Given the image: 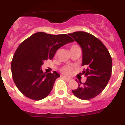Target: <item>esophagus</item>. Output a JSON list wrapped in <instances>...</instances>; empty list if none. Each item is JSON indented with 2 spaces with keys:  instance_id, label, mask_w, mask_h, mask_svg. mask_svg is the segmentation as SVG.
<instances>
[{
  "instance_id": "obj_1",
  "label": "esophagus",
  "mask_w": 125,
  "mask_h": 125,
  "mask_svg": "<svg viewBox=\"0 0 125 125\" xmlns=\"http://www.w3.org/2000/svg\"><path fill=\"white\" fill-rule=\"evenodd\" d=\"M64 78L65 80L67 81V82H69L71 81V79H69V78H66V77H64Z\"/></svg>"
}]
</instances>
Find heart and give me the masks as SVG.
<instances>
[{
  "label": "heart",
  "instance_id": "1",
  "mask_svg": "<svg viewBox=\"0 0 125 125\" xmlns=\"http://www.w3.org/2000/svg\"><path fill=\"white\" fill-rule=\"evenodd\" d=\"M75 47H79L76 46V45H74V46H73L72 47H71V49H73V48H75ZM61 71L64 74L69 75L71 74V72H72V68L69 66H64V67H63V68H62Z\"/></svg>",
  "mask_w": 125,
  "mask_h": 125
}]
</instances>
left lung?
I'll list each match as a JSON object with an SVG mask.
<instances>
[{
    "label": "left lung",
    "instance_id": "1",
    "mask_svg": "<svg viewBox=\"0 0 125 125\" xmlns=\"http://www.w3.org/2000/svg\"><path fill=\"white\" fill-rule=\"evenodd\" d=\"M81 46L83 52L82 74L86 77L84 83L77 81L78 87L73 90L74 95L83 100H89L101 93L110 80L112 70V59L102 42L86 32L69 34Z\"/></svg>",
    "mask_w": 125,
    "mask_h": 125
}]
</instances>
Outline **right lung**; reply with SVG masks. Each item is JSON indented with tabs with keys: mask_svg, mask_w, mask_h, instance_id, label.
Returning a JSON list of instances; mask_svg holds the SVG:
<instances>
[{
	"mask_svg": "<svg viewBox=\"0 0 125 125\" xmlns=\"http://www.w3.org/2000/svg\"><path fill=\"white\" fill-rule=\"evenodd\" d=\"M74 41L67 34L36 32L17 47L11 62L13 80L21 92L33 100H42L49 95L55 81L60 75L56 71L46 73L41 66L52 59L59 48Z\"/></svg>",
	"mask_w": 125,
	"mask_h": 125,
	"instance_id": "obj_1",
	"label": "right lung"
}]
</instances>
